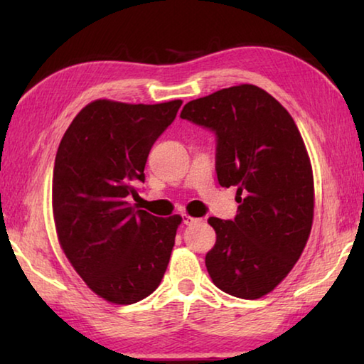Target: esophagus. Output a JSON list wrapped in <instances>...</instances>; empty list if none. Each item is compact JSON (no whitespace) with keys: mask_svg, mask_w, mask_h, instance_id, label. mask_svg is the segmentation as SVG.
Masks as SVG:
<instances>
[{"mask_svg":"<svg viewBox=\"0 0 364 364\" xmlns=\"http://www.w3.org/2000/svg\"><path fill=\"white\" fill-rule=\"evenodd\" d=\"M197 220H199V218H194V217H191V215H188V213H183V223L184 225H193V223H196Z\"/></svg>","mask_w":364,"mask_h":364,"instance_id":"1","label":"esophagus"}]
</instances>
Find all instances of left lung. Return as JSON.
I'll list each match as a JSON object with an SVG mask.
<instances>
[{"label": "left lung", "instance_id": "obj_1", "mask_svg": "<svg viewBox=\"0 0 364 364\" xmlns=\"http://www.w3.org/2000/svg\"><path fill=\"white\" fill-rule=\"evenodd\" d=\"M181 119L215 132L220 186H237L236 218H208L217 232L208 274L226 294L260 299L291 273L310 237L315 184L301 134L273 96L249 83L189 101Z\"/></svg>", "mask_w": 364, "mask_h": 364}]
</instances>
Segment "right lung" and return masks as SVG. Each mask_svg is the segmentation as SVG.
Returning a JSON list of instances; mask_svg holds the SVG:
<instances>
[{"label": "right lung", "instance_id": "right-lung-1", "mask_svg": "<svg viewBox=\"0 0 364 364\" xmlns=\"http://www.w3.org/2000/svg\"><path fill=\"white\" fill-rule=\"evenodd\" d=\"M181 104L96 100L60 139L53 171L59 244L86 286L110 304L143 300L167 269L181 217L136 210L128 196H138L151 147Z\"/></svg>", "mask_w": 364, "mask_h": 364}]
</instances>
